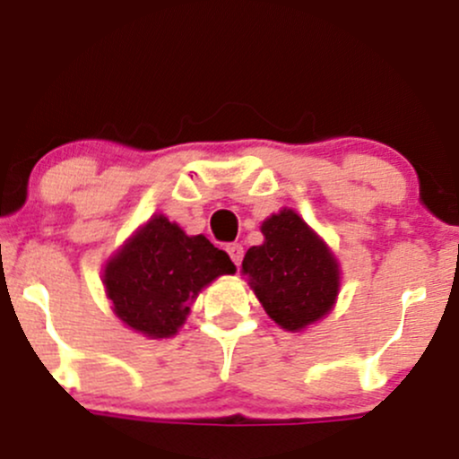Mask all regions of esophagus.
<instances>
[{
    "label": "esophagus",
    "mask_w": 459,
    "mask_h": 459,
    "mask_svg": "<svg viewBox=\"0 0 459 459\" xmlns=\"http://www.w3.org/2000/svg\"><path fill=\"white\" fill-rule=\"evenodd\" d=\"M226 253H229L230 259H233V264L239 268L241 259H244V246H241V244H229V246H226Z\"/></svg>",
    "instance_id": "esophagus-1"
}]
</instances>
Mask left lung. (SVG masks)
<instances>
[{"label": "left lung", "instance_id": "8db88e82", "mask_svg": "<svg viewBox=\"0 0 459 459\" xmlns=\"http://www.w3.org/2000/svg\"><path fill=\"white\" fill-rule=\"evenodd\" d=\"M264 244L241 261V274L265 314L281 329L299 333L329 316L340 294L342 270L325 239L294 209H281L261 224Z\"/></svg>", "mask_w": 459, "mask_h": 459}]
</instances>
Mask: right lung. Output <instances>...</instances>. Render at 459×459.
<instances>
[{"label":"right lung","mask_w":459,"mask_h":459,"mask_svg":"<svg viewBox=\"0 0 459 459\" xmlns=\"http://www.w3.org/2000/svg\"><path fill=\"white\" fill-rule=\"evenodd\" d=\"M235 264L204 235H187L165 215H152L108 256L102 283L110 309L134 333L174 337L191 303Z\"/></svg>","instance_id":"right-lung-1"}]
</instances>
